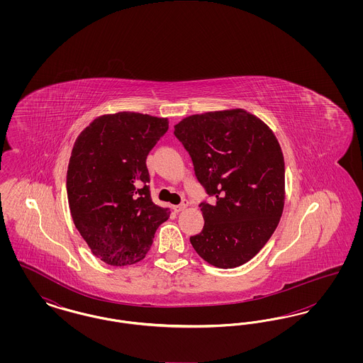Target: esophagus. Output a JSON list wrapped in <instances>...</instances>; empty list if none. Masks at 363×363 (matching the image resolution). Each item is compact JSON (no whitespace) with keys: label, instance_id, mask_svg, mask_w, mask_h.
I'll return each mask as SVG.
<instances>
[{"label":"esophagus","instance_id":"1","mask_svg":"<svg viewBox=\"0 0 363 363\" xmlns=\"http://www.w3.org/2000/svg\"><path fill=\"white\" fill-rule=\"evenodd\" d=\"M186 207H188V200H184L179 206H175V207H173V209L175 212H181V211H184Z\"/></svg>","mask_w":363,"mask_h":363}]
</instances>
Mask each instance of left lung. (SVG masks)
Instances as JSON below:
<instances>
[{
	"mask_svg": "<svg viewBox=\"0 0 363 363\" xmlns=\"http://www.w3.org/2000/svg\"><path fill=\"white\" fill-rule=\"evenodd\" d=\"M211 201L203 230L190 237L201 259L235 268L274 234L284 206V159L272 130L243 110L190 116L174 126Z\"/></svg>",
	"mask_w": 363,
	"mask_h": 363,
	"instance_id": "8db88e82",
	"label": "left lung"
}]
</instances>
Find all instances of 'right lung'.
Segmentation results:
<instances>
[{
    "instance_id": "1",
    "label": "right lung",
    "mask_w": 363,
    "mask_h": 363,
    "mask_svg": "<svg viewBox=\"0 0 363 363\" xmlns=\"http://www.w3.org/2000/svg\"><path fill=\"white\" fill-rule=\"evenodd\" d=\"M169 129L166 118L104 116L77 138L67 174L73 223L92 253L114 267L145 257L170 216L152 203L147 155Z\"/></svg>"
}]
</instances>
